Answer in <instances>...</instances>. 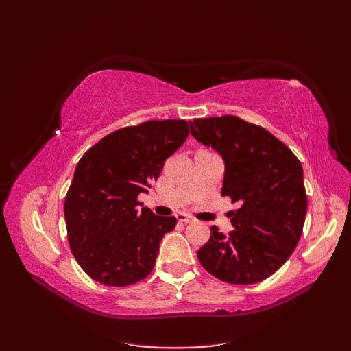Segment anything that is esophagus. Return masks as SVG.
<instances>
[{
	"label": "esophagus",
	"instance_id": "34e87169",
	"mask_svg": "<svg viewBox=\"0 0 351 351\" xmlns=\"http://www.w3.org/2000/svg\"><path fill=\"white\" fill-rule=\"evenodd\" d=\"M176 219H178V221H181V223H193V221H195V219H193L191 215L185 214V213H178Z\"/></svg>",
	"mask_w": 351,
	"mask_h": 351
}]
</instances>
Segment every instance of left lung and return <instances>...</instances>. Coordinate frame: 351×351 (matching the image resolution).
<instances>
[{
	"mask_svg": "<svg viewBox=\"0 0 351 351\" xmlns=\"http://www.w3.org/2000/svg\"><path fill=\"white\" fill-rule=\"evenodd\" d=\"M190 132L225 161L221 196L238 204L229 214L234 230L211 226L199 263L237 285L270 278L302 237L308 199L300 161L271 132L235 116L195 119Z\"/></svg>",
	"mask_w": 351,
	"mask_h": 351,
	"instance_id": "1",
	"label": "left lung"
}]
</instances>
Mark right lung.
Returning a JSON list of instances; mask_svg holds the SVG:
<instances>
[{
  "label": "right lung",
  "mask_w": 351,
  "mask_h": 351,
  "mask_svg": "<svg viewBox=\"0 0 351 351\" xmlns=\"http://www.w3.org/2000/svg\"><path fill=\"white\" fill-rule=\"evenodd\" d=\"M189 137L185 121H149L108 134L83 155L64 199L71 250L96 282L126 287L152 271L173 215L138 202Z\"/></svg>",
  "instance_id": "1"
}]
</instances>
